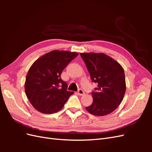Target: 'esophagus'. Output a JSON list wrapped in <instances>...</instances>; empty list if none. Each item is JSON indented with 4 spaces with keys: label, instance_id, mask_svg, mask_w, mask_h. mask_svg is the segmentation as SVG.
<instances>
[{
    "label": "esophagus",
    "instance_id": "1",
    "mask_svg": "<svg viewBox=\"0 0 152 152\" xmlns=\"http://www.w3.org/2000/svg\"><path fill=\"white\" fill-rule=\"evenodd\" d=\"M77 93L79 96H83L84 94V91H82V89H79V91H78Z\"/></svg>",
    "mask_w": 152,
    "mask_h": 152
}]
</instances>
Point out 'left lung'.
Segmentation results:
<instances>
[{"mask_svg": "<svg viewBox=\"0 0 152 152\" xmlns=\"http://www.w3.org/2000/svg\"><path fill=\"white\" fill-rule=\"evenodd\" d=\"M80 56L85 62L91 79L98 84L91 93L93 102L86 107L96 116H104L117 109L122 102L126 90L125 74L120 63L103 53H84Z\"/></svg>", "mask_w": 152, "mask_h": 152, "instance_id": "left-lung-1", "label": "left lung"}]
</instances>
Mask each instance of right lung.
Wrapping results in <instances>:
<instances>
[{
	"label": "right lung",
	"instance_id": "1",
	"mask_svg": "<svg viewBox=\"0 0 152 152\" xmlns=\"http://www.w3.org/2000/svg\"><path fill=\"white\" fill-rule=\"evenodd\" d=\"M78 53L54 50L42 55L32 64L25 82L26 95L37 111L51 114L64 107L73 92L61 78L62 71Z\"/></svg>",
	"mask_w": 152,
	"mask_h": 152
}]
</instances>
